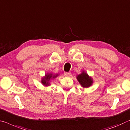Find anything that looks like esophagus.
Masks as SVG:
<instances>
[{"instance_id": "esophagus-1", "label": "esophagus", "mask_w": 130, "mask_h": 130, "mask_svg": "<svg viewBox=\"0 0 130 130\" xmlns=\"http://www.w3.org/2000/svg\"><path fill=\"white\" fill-rule=\"evenodd\" d=\"M64 74L65 76L69 77V75H70V73H69V72H64Z\"/></svg>"}]
</instances>
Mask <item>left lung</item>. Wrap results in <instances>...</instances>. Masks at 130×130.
Returning a JSON list of instances; mask_svg holds the SVG:
<instances>
[{
    "mask_svg": "<svg viewBox=\"0 0 130 130\" xmlns=\"http://www.w3.org/2000/svg\"><path fill=\"white\" fill-rule=\"evenodd\" d=\"M78 81L80 83V84L84 88H88L92 85V80L91 78H89L88 75L86 74L84 72L79 74L77 77Z\"/></svg>",
    "mask_w": 130,
    "mask_h": 130,
    "instance_id": "1",
    "label": "left lung"
}]
</instances>
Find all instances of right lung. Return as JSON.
<instances>
[{"label": "right lung", "mask_w": 130, "mask_h": 130, "mask_svg": "<svg viewBox=\"0 0 130 130\" xmlns=\"http://www.w3.org/2000/svg\"><path fill=\"white\" fill-rule=\"evenodd\" d=\"M57 76V75H52L51 74H48L46 75L45 78H43L42 80V83L45 85H49V81L51 79H52L53 78H56Z\"/></svg>", "instance_id": "add662e5"}]
</instances>
